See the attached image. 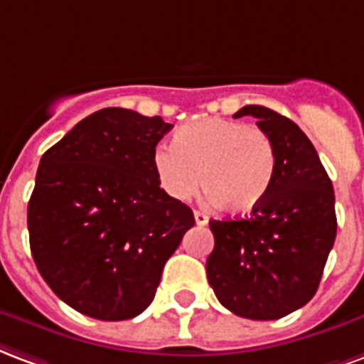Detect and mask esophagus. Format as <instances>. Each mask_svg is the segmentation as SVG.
Returning a JSON list of instances; mask_svg holds the SVG:
<instances>
[{
    "instance_id": "obj_1",
    "label": "esophagus",
    "mask_w": 364,
    "mask_h": 364,
    "mask_svg": "<svg viewBox=\"0 0 364 364\" xmlns=\"http://www.w3.org/2000/svg\"><path fill=\"white\" fill-rule=\"evenodd\" d=\"M193 217H196V223H198L200 227H203V225H208L209 217L205 213H201V211H193Z\"/></svg>"
}]
</instances>
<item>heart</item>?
I'll list each match as a JSON object with an SVG mask.
<instances>
[{
  "mask_svg": "<svg viewBox=\"0 0 364 364\" xmlns=\"http://www.w3.org/2000/svg\"><path fill=\"white\" fill-rule=\"evenodd\" d=\"M153 171L172 200L201 190L221 211L250 213L266 198L275 176V149L266 132L244 122L208 118L180 127L174 145L153 149Z\"/></svg>",
  "mask_w": 364,
  "mask_h": 364,
  "instance_id": "heart-1",
  "label": "heart"
}]
</instances>
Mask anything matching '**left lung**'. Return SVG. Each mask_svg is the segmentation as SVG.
Returning a JSON list of instances; mask_svg holds the SVG:
<instances>
[{"mask_svg":"<svg viewBox=\"0 0 364 364\" xmlns=\"http://www.w3.org/2000/svg\"><path fill=\"white\" fill-rule=\"evenodd\" d=\"M275 149V176L250 217L209 221L215 237L208 279L225 309L250 320H277L304 306L322 279L336 240V196L301 127L266 106L248 105Z\"/></svg>","mask_w":364,"mask_h":364,"instance_id":"left-lung-1","label":"left lung"}]
</instances>
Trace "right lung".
<instances>
[{
  "label": "right lung",
  "mask_w": 364,
  "mask_h": 364,
  "mask_svg": "<svg viewBox=\"0 0 364 364\" xmlns=\"http://www.w3.org/2000/svg\"><path fill=\"white\" fill-rule=\"evenodd\" d=\"M171 127L161 116L102 108L42 155L28 201L31 252L50 289L85 316L141 314L196 223L151 163Z\"/></svg>",
  "instance_id": "obj_1"
}]
</instances>
